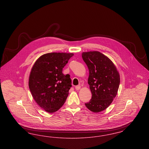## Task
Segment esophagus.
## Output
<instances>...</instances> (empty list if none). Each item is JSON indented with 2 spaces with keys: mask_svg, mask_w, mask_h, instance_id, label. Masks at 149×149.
Returning a JSON list of instances; mask_svg holds the SVG:
<instances>
[{
  "mask_svg": "<svg viewBox=\"0 0 149 149\" xmlns=\"http://www.w3.org/2000/svg\"><path fill=\"white\" fill-rule=\"evenodd\" d=\"M80 88H81V86L80 85H77V86H75V89L77 90V91L80 89Z\"/></svg>",
  "mask_w": 149,
  "mask_h": 149,
  "instance_id": "obj_1",
  "label": "esophagus"
}]
</instances>
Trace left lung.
<instances>
[{"label": "left lung", "mask_w": 149, "mask_h": 149, "mask_svg": "<svg viewBox=\"0 0 149 149\" xmlns=\"http://www.w3.org/2000/svg\"><path fill=\"white\" fill-rule=\"evenodd\" d=\"M82 58L89 69L88 83L92 94L85 106L98 113L108 107L116 97L120 83V74L113 63L100 52H83Z\"/></svg>", "instance_id": "obj_1"}]
</instances>
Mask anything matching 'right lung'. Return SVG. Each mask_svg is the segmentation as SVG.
Wrapping results in <instances>:
<instances>
[{"label": "right lung", "instance_id": "obj_1", "mask_svg": "<svg viewBox=\"0 0 149 149\" xmlns=\"http://www.w3.org/2000/svg\"><path fill=\"white\" fill-rule=\"evenodd\" d=\"M72 53L51 52L36 61L29 77V85L37 104L49 113L56 112L63 106L71 87L69 75L63 69Z\"/></svg>", "mask_w": 149, "mask_h": 149}]
</instances>
